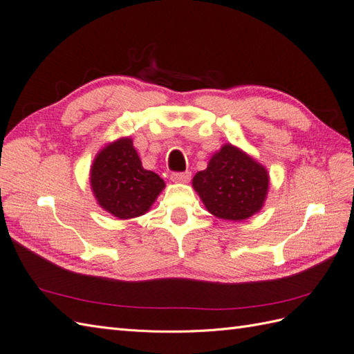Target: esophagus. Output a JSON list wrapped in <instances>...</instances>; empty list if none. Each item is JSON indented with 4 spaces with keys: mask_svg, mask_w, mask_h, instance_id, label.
Instances as JSON below:
<instances>
[{
    "mask_svg": "<svg viewBox=\"0 0 354 354\" xmlns=\"http://www.w3.org/2000/svg\"><path fill=\"white\" fill-rule=\"evenodd\" d=\"M170 179L174 180V183H188L191 179V171H174V174L170 175Z\"/></svg>",
    "mask_w": 354,
    "mask_h": 354,
    "instance_id": "34e87169",
    "label": "esophagus"
}]
</instances>
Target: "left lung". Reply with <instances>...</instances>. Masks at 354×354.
Segmentation results:
<instances>
[{"mask_svg": "<svg viewBox=\"0 0 354 354\" xmlns=\"http://www.w3.org/2000/svg\"><path fill=\"white\" fill-rule=\"evenodd\" d=\"M193 187L212 215L241 221L264 205L268 175L254 158L228 144L210 158L206 170L196 174Z\"/></svg>", "mask_w": 354, "mask_h": 354, "instance_id": "8db88e82", "label": "left lung"}]
</instances>
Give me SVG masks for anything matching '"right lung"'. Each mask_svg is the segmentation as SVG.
<instances>
[{
    "mask_svg": "<svg viewBox=\"0 0 354 354\" xmlns=\"http://www.w3.org/2000/svg\"><path fill=\"white\" fill-rule=\"evenodd\" d=\"M90 183L99 205L120 219L144 215L165 188L163 179L142 167L129 138L100 151L93 161Z\"/></svg>",
    "mask_w": 354,
    "mask_h": 354,
    "instance_id": "add662e5",
    "label": "right lung"
}]
</instances>
